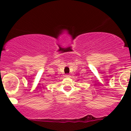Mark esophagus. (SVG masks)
<instances>
[{"label":"esophagus","instance_id":"esophagus-1","mask_svg":"<svg viewBox=\"0 0 131 131\" xmlns=\"http://www.w3.org/2000/svg\"><path fill=\"white\" fill-rule=\"evenodd\" d=\"M65 77H69L70 75H68V74H66V75H65Z\"/></svg>","mask_w":131,"mask_h":131}]
</instances>
